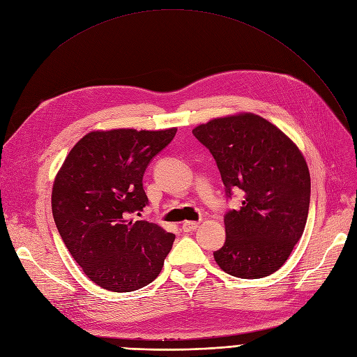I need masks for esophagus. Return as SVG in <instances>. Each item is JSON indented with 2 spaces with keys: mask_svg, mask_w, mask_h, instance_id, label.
<instances>
[{
  "mask_svg": "<svg viewBox=\"0 0 357 357\" xmlns=\"http://www.w3.org/2000/svg\"><path fill=\"white\" fill-rule=\"evenodd\" d=\"M199 227V222H193V220H185V222L181 225L183 232H193Z\"/></svg>",
  "mask_w": 357,
  "mask_h": 357,
  "instance_id": "34e87169",
  "label": "esophagus"
}]
</instances>
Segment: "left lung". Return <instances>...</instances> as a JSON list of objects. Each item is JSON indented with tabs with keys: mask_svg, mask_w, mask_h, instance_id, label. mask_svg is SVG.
Here are the masks:
<instances>
[{
	"mask_svg": "<svg viewBox=\"0 0 357 357\" xmlns=\"http://www.w3.org/2000/svg\"><path fill=\"white\" fill-rule=\"evenodd\" d=\"M213 155L227 195L244 193L225 215L227 240L213 252L225 273L260 279L278 271L303 234L311 177L302 152L273 123L254 113L212 119L193 129Z\"/></svg>",
	"mask_w": 357,
	"mask_h": 357,
	"instance_id": "obj_1",
	"label": "left lung"
}]
</instances>
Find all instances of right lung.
Returning a JSON list of instances; mask_svg holds the SVG:
<instances>
[{
    "mask_svg": "<svg viewBox=\"0 0 357 357\" xmlns=\"http://www.w3.org/2000/svg\"><path fill=\"white\" fill-rule=\"evenodd\" d=\"M177 128L93 130L66 155L52 188V213L68 251L96 284L132 292L162 268L176 235L130 213L148 205L142 178Z\"/></svg>",
    "mask_w": 357,
    "mask_h": 357,
    "instance_id": "obj_1",
    "label": "right lung"
}]
</instances>
